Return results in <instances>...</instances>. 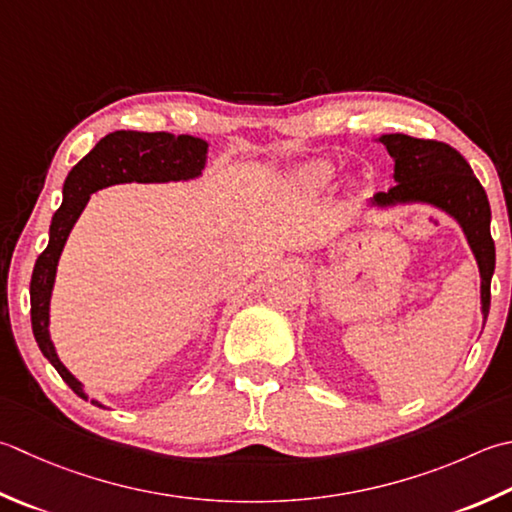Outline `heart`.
Instances as JSON below:
<instances>
[{
    "label": "heart",
    "mask_w": 512,
    "mask_h": 512,
    "mask_svg": "<svg viewBox=\"0 0 512 512\" xmlns=\"http://www.w3.org/2000/svg\"><path fill=\"white\" fill-rule=\"evenodd\" d=\"M337 168L333 162H326V159H315V162H308L299 166L293 173V184L308 193H319L324 190L330 182L335 179Z\"/></svg>",
    "instance_id": "heart-1"
}]
</instances>
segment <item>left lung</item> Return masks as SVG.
Masks as SVG:
<instances>
[{
  "mask_svg": "<svg viewBox=\"0 0 512 512\" xmlns=\"http://www.w3.org/2000/svg\"><path fill=\"white\" fill-rule=\"evenodd\" d=\"M384 144L395 162V186L388 193L370 197L366 206L382 210L424 204L442 210L462 228L466 242L482 277V319L490 310V279L495 273V242L490 237V204L473 168L448 144L433 139H417L402 133L375 139Z\"/></svg>",
  "mask_w": 512,
  "mask_h": 512,
  "instance_id": "8db88e82",
  "label": "left lung"
}]
</instances>
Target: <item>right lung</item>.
Masks as SVG:
<instances>
[{"label": "right lung", "instance_id": "add662e5", "mask_svg": "<svg viewBox=\"0 0 512 512\" xmlns=\"http://www.w3.org/2000/svg\"><path fill=\"white\" fill-rule=\"evenodd\" d=\"M208 162V142L193 135L139 133L115 130L99 139L90 153L70 170L62 188V206L55 210L48 228V246L37 257L30 277V322L35 342L75 395L88 399L84 384L59 359L50 339V297H53L57 264L79 215L93 193L115 184H168L202 177ZM95 406L106 408L97 399Z\"/></svg>", "mask_w": 512, "mask_h": 512}]
</instances>
